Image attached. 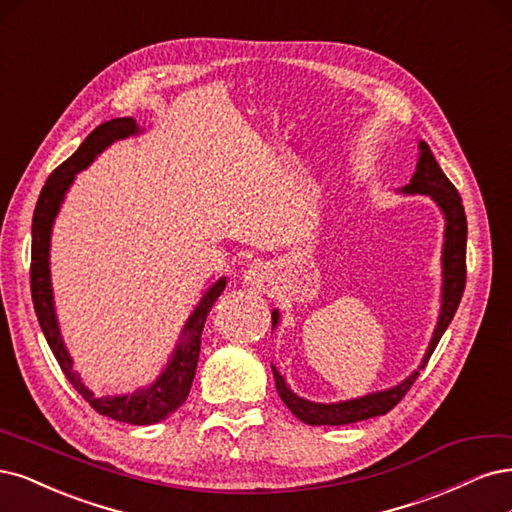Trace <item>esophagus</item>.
<instances>
[{"label": "esophagus", "mask_w": 512, "mask_h": 512, "mask_svg": "<svg viewBox=\"0 0 512 512\" xmlns=\"http://www.w3.org/2000/svg\"><path fill=\"white\" fill-rule=\"evenodd\" d=\"M244 278L249 280L253 287H263V283H266V278H268V270L263 266H251V270L246 272Z\"/></svg>", "instance_id": "esophagus-1"}]
</instances>
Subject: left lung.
<instances>
[{"instance_id": "left-lung-1", "label": "left lung", "mask_w": 512, "mask_h": 512, "mask_svg": "<svg viewBox=\"0 0 512 512\" xmlns=\"http://www.w3.org/2000/svg\"><path fill=\"white\" fill-rule=\"evenodd\" d=\"M419 161H417V172L412 176L410 185H406L402 191L404 193H421V195H430L432 200L440 206L444 212V219H447V229H444V249H442V276H444V285H442V310H440V319L434 329V338L430 342V349H427L419 370H423L430 361L436 344L440 342L444 329L449 327V323L455 317V310L461 302V295H464L466 287V238H468V223H466V212L464 204H461V197L455 189V185L447 178V174L442 172L438 166V161L434 153L430 151V146L425 142H419ZM278 323V310L272 312V327ZM419 370L412 372L404 383L398 387H391L381 393H370L364 395V398L349 400V402H338V404H317V402H308L295 395L285 378L278 374V370L272 366L274 372V381H276V391L280 395V400L287 404V408L293 412L295 417L308 425H346V423H357L370 417L378 415H387V412L398 406V402L408 393L412 383L417 381Z\"/></svg>"}]
</instances>
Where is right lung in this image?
<instances>
[{
  "label": "right lung",
  "mask_w": 512,
  "mask_h": 512,
  "mask_svg": "<svg viewBox=\"0 0 512 512\" xmlns=\"http://www.w3.org/2000/svg\"><path fill=\"white\" fill-rule=\"evenodd\" d=\"M138 134V125L131 117L125 119H112L95 127L91 134L78 146V151L65 159L61 166L48 176L46 185L38 197V204L34 210V223H31V300H34L36 315L40 321L42 332L46 336L48 346L57 359L59 368L68 376L72 387L89 402V406L100 412L104 417L114 421H123L131 425H153L163 421L185 404L187 395L191 391V383L197 370V359H200V346H202V329L210 315V308L219 300V295L225 289L227 280L221 278L214 283L202 298L200 306L193 310L189 317L183 338L176 346L172 361L157 381L142 391L131 395H106V398H97L85 385L80 383V376L72 372V359L65 351L59 325L53 308V289H51V270H48V246H51V229L53 221L63 202L65 191L70 189L74 174L85 170L89 163L100 155L106 146L112 142L123 140L127 136Z\"/></svg>",
  "instance_id": "obj_1"
}]
</instances>
